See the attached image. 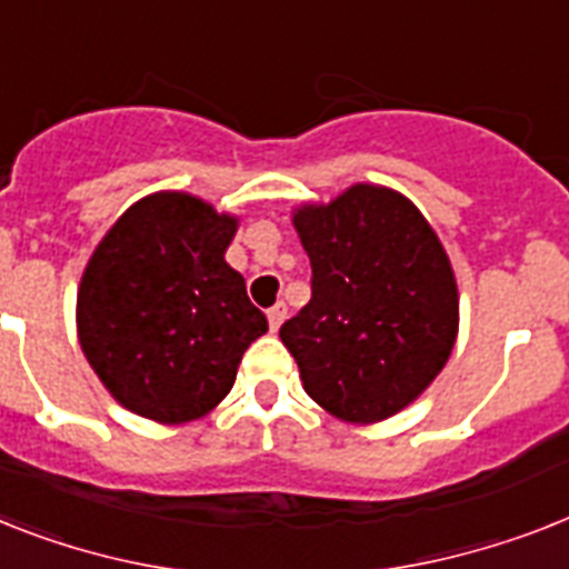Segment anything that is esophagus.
I'll return each mask as SVG.
<instances>
[{
	"instance_id": "1",
	"label": "esophagus",
	"mask_w": 569,
	"mask_h": 569,
	"mask_svg": "<svg viewBox=\"0 0 569 569\" xmlns=\"http://www.w3.org/2000/svg\"><path fill=\"white\" fill-rule=\"evenodd\" d=\"M284 317H288V308H284V302L273 305V308L267 311V319H270V328H273V331L281 326V322H284Z\"/></svg>"
}]
</instances>
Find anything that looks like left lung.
<instances>
[{"mask_svg":"<svg viewBox=\"0 0 569 569\" xmlns=\"http://www.w3.org/2000/svg\"><path fill=\"white\" fill-rule=\"evenodd\" d=\"M311 258V302L279 328L305 392L346 421L396 416L448 363L459 322L453 270L421 211L355 186L293 218Z\"/></svg>","mask_w":569,"mask_h":569,"instance_id":"obj_1","label":"left lung"}]
</instances>
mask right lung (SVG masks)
Here are the masks:
<instances>
[{
  "label": "right lung",
  "mask_w": 569,
  "mask_h": 569,
  "mask_svg": "<svg viewBox=\"0 0 569 569\" xmlns=\"http://www.w3.org/2000/svg\"><path fill=\"white\" fill-rule=\"evenodd\" d=\"M234 218L180 191L150 194L116 220L83 270L78 335L112 398L180 425L227 398L267 317L223 261Z\"/></svg>",
  "instance_id": "1"
}]
</instances>
